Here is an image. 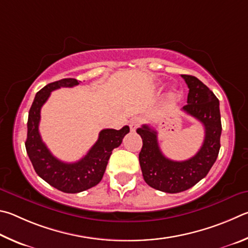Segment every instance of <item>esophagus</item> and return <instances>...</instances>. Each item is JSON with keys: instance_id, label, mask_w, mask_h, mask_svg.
<instances>
[{"instance_id": "esophagus-1", "label": "esophagus", "mask_w": 248, "mask_h": 248, "mask_svg": "<svg viewBox=\"0 0 248 248\" xmlns=\"http://www.w3.org/2000/svg\"><path fill=\"white\" fill-rule=\"evenodd\" d=\"M142 123V120L140 119V117H135V119H133L131 121V123H129V128H131L132 132H136V129L140 126Z\"/></svg>"}]
</instances>
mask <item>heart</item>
I'll return each mask as SVG.
<instances>
[{"instance_id":"b5f03b06","label":"heart","mask_w":248,"mask_h":248,"mask_svg":"<svg viewBox=\"0 0 248 248\" xmlns=\"http://www.w3.org/2000/svg\"><path fill=\"white\" fill-rule=\"evenodd\" d=\"M171 95H174V91H173V93H171Z\"/></svg>"}]
</instances>
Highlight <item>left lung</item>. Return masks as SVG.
Instances as JSON below:
<instances>
[{"mask_svg":"<svg viewBox=\"0 0 248 248\" xmlns=\"http://www.w3.org/2000/svg\"><path fill=\"white\" fill-rule=\"evenodd\" d=\"M188 86L185 113L198 120L205 127V140L198 153L185 161L164 157L158 144V133L142 125L137 129L142 140L140 163L147 184L164 193H181L193 187L205 177L216 162L220 150L221 115L219 100L195 76L182 75Z\"/></svg>","mask_w":248,"mask_h":248,"instance_id":"1","label":"left lung"}]
</instances>
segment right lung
<instances>
[{
    "label": "right lung",
    "mask_w": 248,
    "mask_h": 248,
    "mask_svg": "<svg viewBox=\"0 0 248 248\" xmlns=\"http://www.w3.org/2000/svg\"><path fill=\"white\" fill-rule=\"evenodd\" d=\"M80 81L75 78H64L51 82L38 91L29 110L27 122V140L25 146L34 171L47 184L64 193L75 194L89 189L102 180L112 150L117 148L129 127L106 128L99 133V138L91 149L79 161L66 163L55 158L42 141L39 133L40 111L50 97L51 91L61 87H74Z\"/></svg>",
    "instance_id": "obj_1"
}]
</instances>
